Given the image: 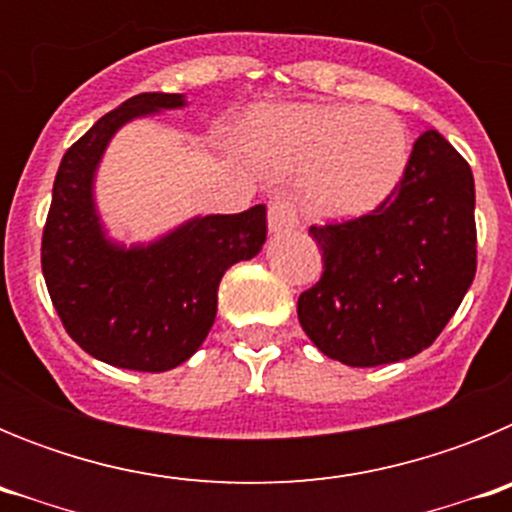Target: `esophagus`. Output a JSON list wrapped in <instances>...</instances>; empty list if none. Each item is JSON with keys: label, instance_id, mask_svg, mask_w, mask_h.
I'll use <instances>...</instances> for the list:
<instances>
[{"label": "esophagus", "instance_id": "1", "mask_svg": "<svg viewBox=\"0 0 512 512\" xmlns=\"http://www.w3.org/2000/svg\"><path fill=\"white\" fill-rule=\"evenodd\" d=\"M297 228V210L295 205L284 197L269 202V230L271 233H287Z\"/></svg>", "mask_w": 512, "mask_h": 512}]
</instances>
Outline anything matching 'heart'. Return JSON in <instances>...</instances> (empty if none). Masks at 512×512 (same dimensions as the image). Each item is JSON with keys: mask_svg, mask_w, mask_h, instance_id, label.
Returning a JSON list of instances; mask_svg holds the SVG:
<instances>
[{"mask_svg": "<svg viewBox=\"0 0 512 512\" xmlns=\"http://www.w3.org/2000/svg\"><path fill=\"white\" fill-rule=\"evenodd\" d=\"M251 156L274 174H302L310 212L351 220L377 210L402 182L410 133L397 112L359 104H284L246 130Z\"/></svg>", "mask_w": 512, "mask_h": 512, "instance_id": "1", "label": "heart"}]
</instances>
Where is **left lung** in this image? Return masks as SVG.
<instances>
[{
	"instance_id": "obj_1",
	"label": "left lung",
	"mask_w": 512,
	"mask_h": 512,
	"mask_svg": "<svg viewBox=\"0 0 512 512\" xmlns=\"http://www.w3.org/2000/svg\"><path fill=\"white\" fill-rule=\"evenodd\" d=\"M310 233L323 274L297 300L307 338L348 366L410 359L441 336L474 282L472 169L441 133L425 130L377 210Z\"/></svg>"
}]
</instances>
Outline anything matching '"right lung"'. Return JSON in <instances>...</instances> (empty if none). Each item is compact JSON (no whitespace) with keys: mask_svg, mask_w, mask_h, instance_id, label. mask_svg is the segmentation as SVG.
Instances as JSON below:
<instances>
[{"mask_svg":"<svg viewBox=\"0 0 512 512\" xmlns=\"http://www.w3.org/2000/svg\"><path fill=\"white\" fill-rule=\"evenodd\" d=\"M146 92L99 117L63 153L43 228L40 264L63 328L87 354L133 372H169L202 346L225 271L266 241V207L194 217L148 246H117L94 207V174L112 135L133 117L184 107Z\"/></svg>","mask_w":512,"mask_h":512,"instance_id":"obj_1","label":"right lung"}]
</instances>
